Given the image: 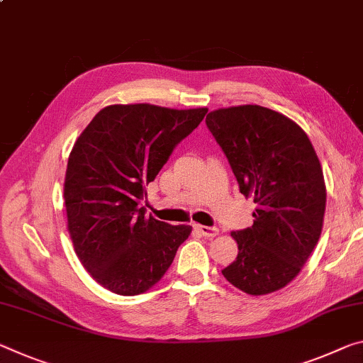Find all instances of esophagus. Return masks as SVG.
<instances>
[{
    "mask_svg": "<svg viewBox=\"0 0 363 363\" xmlns=\"http://www.w3.org/2000/svg\"><path fill=\"white\" fill-rule=\"evenodd\" d=\"M195 228H197L199 233L205 235V238H215V235H218V233H220V229L215 226H202V224H197Z\"/></svg>",
    "mask_w": 363,
    "mask_h": 363,
    "instance_id": "1",
    "label": "esophagus"
}]
</instances>
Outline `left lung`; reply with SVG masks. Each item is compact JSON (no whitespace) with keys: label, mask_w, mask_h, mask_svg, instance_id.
I'll use <instances>...</instances> for the list:
<instances>
[{"label":"left lung","mask_w":363,"mask_h":363,"mask_svg":"<svg viewBox=\"0 0 363 363\" xmlns=\"http://www.w3.org/2000/svg\"><path fill=\"white\" fill-rule=\"evenodd\" d=\"M205 123L240 194L257 203L252 228L231 233L239 254L221 273L247 294H269L296 278L320 239L326 206L320 160L306 132L269 108L216 109Z\"/></svg>","instance_id":"obj_1"}]
</instances>
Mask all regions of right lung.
Returning <instances> with one entry per match:
<instances>
[{"mask_svg":"<svg viewBox=\"0 0 363 363\" xmlns=\"http://www.w3.org/2000/svg\"><path fill=\"white\" fill-rule=\"evenodd\" d=\"M208 109L139 103L103 108L67 160L65 203L74 250L96 283L119 296L150 289L192 226L145 216V186Z\"/></svg>","mask_w":363,"mask_h":363,"instance_id":"right-lung-1","label":"right lung"}]
</instances>
